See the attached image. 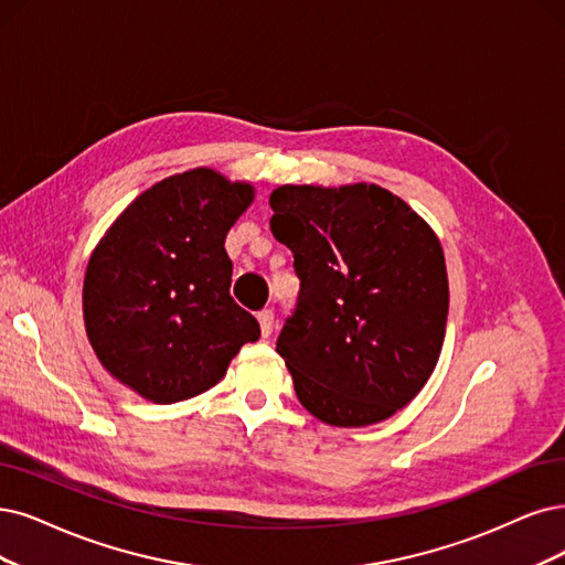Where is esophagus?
I'll return each instance as SVG.
<instances>
[{
    "label": "esophagus",
    "instance_id": "34e87169",
    "mask_svg": "<svg viewBox=\"0 0 565 565\" xmlns=\"http://www.w3.org/2000/svg\"><path fill=\"white\" fill-rule=\"evenodd\" d=\"M258 323H260L263 338H267L269 332H271V326H275V311H271V309H263V311H258Z\"/></svg>",
    "mask_w": 565,
    "mask_h": 565
}]
</instances>
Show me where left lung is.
I'll list each match as a JSON object with an SVG mask.
<instances>
[{
  "label": "left lung",
  "instance_id": "8db88e82",
  "mask_svg": "<svg viewBox=\"0 0 565 565\" xmlns=\"http://www.w3.org/2000/svg\"><path fill=\"white\" fill-rule=\"evenodd\" d=\"M271 235L294 250L300 294L277 351L317 419H388L424 388L445 342L449 281L428 223L374 183L281 185Z\"/></svg>",
  "mask_w": 565,
  "mask_h": 565
}]
</instances>
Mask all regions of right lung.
Returning a JSON list of instances; mask_svg holds the SVG:
<instances>
[{"label":"right lung","mask_w":565,"mask_h":565,"mask_svg":"<svg viewBox=\"0 0 565 565\" xmlns=\"http://www.w3.org/2000/svg\"><path fill=\"white\" fill-rule=\"evenodd\" d=\"M254 200L248 183L198 170L143 191L93 250L83 319L99 363L146 401L170 405L212 388L254 315L230 296L225 235Z\"/></svg>","instance_id":"1"}]
</instances>
